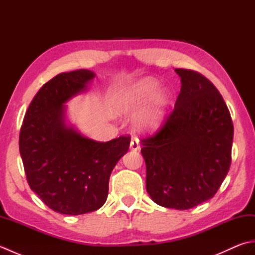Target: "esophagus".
Returning <instances> with one entry per match:
<instances>
[{
  "instance_id": "1",
  "label": "esophagus",
  "mask_w": 255,
  "mask_h": 255,
  "mask_svg": "<svg viewBox=\"0 0 255 255\" xmlns=\"http://www.w3.org/2000/svg\"><path fill=\"white\" fill-rule=\"evenodd\" d=\"M139 148H140L139 139H137V138L131 139V141H130V149L136 151V150H139Z\"/></svg>"
}]
</instances>
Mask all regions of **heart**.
I'll use <instances>...</instances> for the list:
<instances>
[{
	"mask_svg": "<svg viewBox=\"0 0 255 255\" xmlns=\"http://www.w3.org/2000/svg\"><path fill=\"white\" fill-rule=\"evenodd\" d=\"M159 83L152 79H144L125 90L119 97V112L122 114H133L141 108L144 103L152 97L158 91ZM159 103L164 104V97H160ZM156 114H144L138 119L141 128L152 127L158 122Z\"/></svg>",
	"mask_w": 255,
	"mask_h": 255,
	"instance_id": "b5f03b06",
	"label": "heart"
}]
</instances>
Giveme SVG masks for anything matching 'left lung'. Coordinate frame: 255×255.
<instances>
[{"instance_id":"1","label":"left lung","mask_w":255,"mask_h":255,"mask_svg":"<svg viewBox=\"0 0 255 255\" xmlns=\"http://www.w3.org/2000/svg\"><path fill=\"white\" fill-rule=\"evenodd\" d=\"M182 88L153 134L141 138L145 186L154 203L189 209L213 198L231 165L234 124L217 88L202 73L175 69Z\"/></svg>"}]
</instances>
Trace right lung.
<instances>
[{
    "label": "right lung",
    "instance_id": "1",
    "mask_svg": "<svg viewBox=\"0 0 255 255\" xmlns=\"http://www.w3.org/2000/svg\"><path fill=\"white\" fill-rule=\"evenodd\" d=\"M90 70L62 72L37 92L19 131V152L29 187L50 209L82 215L101 208L118 160L130 136L99 142L81 136L63 122V104L85 90Z\"/></svg>",
    "mask_w": 255,
    "mask_h": 255
}]
</instances>
